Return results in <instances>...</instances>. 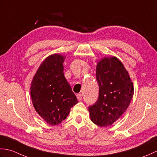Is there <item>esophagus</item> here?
Masks as SVG:
<instances>
[{
    "label": "esophagus",
    "instance_id": "obj_1",
    "mask_svg": "<svg viewBox=\"0 0 157 157\" xmlns=\"http://www.w3.org/2000/svg\"><path fill=\"white\" fill-rule=\"evenodd\" d=\"M76 98H77L78 101L81 100H82V95L81 94H78L76 95Z\"/></svg>",
    "mask_w": 157,
    "mask_h": 157
}]
</instances>
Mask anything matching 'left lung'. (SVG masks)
<instances>
[{
    "label": "left lung",
    "mask_w": 157,
    "mask_h": 157,
    "mask_svg": "<svg viewBox=\"0 0 157 157\" xmlns=\"http://www.w3.org/2000/svg\"><path fill=\"white\" fill-rule=\"evenodd\" d=\"M96 78L99 97L95 104L89 107V115L94 124L106 127L126 111L133 98L134 87L123 63L114 56L104 57L99 61Z\"/></svg>",
    "instance_id": "left-lung-1"
}]
</instances>
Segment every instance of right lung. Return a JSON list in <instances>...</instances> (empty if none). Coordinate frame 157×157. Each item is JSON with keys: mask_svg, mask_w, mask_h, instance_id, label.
<instances>
[{"mask_svg": "<svg viewBox=\"0 0 157 157\" xmlns=\"http://www.w3.org/2000/svg\"><path fill=\"white\" fill-rule=\"evenodd\" d=\"M66 56L55 53L48 56L38 67L31 82L30 95L39 116L50 125L66 119L78 100L63 75Z\"/></svg>", "mask_w": 157, "mask_h": 157, "instance_id": "add662e5", "label": "right lung"}]
</instances>
